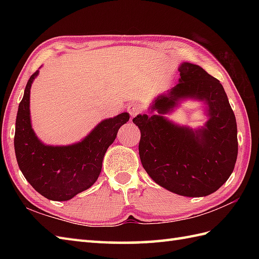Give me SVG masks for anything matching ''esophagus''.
<instances>
[{"mask_svg": "<svg viewBox=\"0 0 259 259\" xmlns=\"http://www.w3.org/2000/svg\"><path fill=\"white\" fill-rule=\"evenodd\" d=\"M140 111H141V108L139 104H137V103L130 104V106L128 107V112L131 114V118H135L137 114H139Z\"/></svg>", "mask_w": 259, "mask_h": 259, "instance_id": "obj_1", "label": "esophagus"}]
</instances>
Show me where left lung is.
Wrapping results in <instances>:
<instances>
[{
  "label": "left lung",
  "mask_w": 259,
  "mask_h": 259,
  "mask_svg": "<svg viewBox=\"0 0 259 259\" xmlns=\"http://www.w3.org/2000/svg\"><path fill=\"white\" fill-rule=\"evenodd\" d=\"M178 71V83L153 99L151 115L138 114L133 120L141 133L139 156L147 174L162 188L180 196L205 197L221 188L235 168L237 123L216 78L189 62L181 63ZM186 100L206 106L208 119L199 128L165 117Z\"/></svg>",
  "instance_id": "obj_1"
}]
</instances>
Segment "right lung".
<instances>
[{"label": "right lung", "instance_id": "obj_1", "mask_svg": "<svg viewBox=\"0 0 259 259\" xmlns=\"http://www.w3.org/2000/svg\"><path fill=\"white\" fill-rule=\"evenodd\" d=\"M38 70L31 75L19 104L14 149L19 168L38 194L54 201H67L89 189L101 172L103 157L120 126L129 121L122 112L104 119L81 141L68 146L46 145L32 128L30 91Z\"/></svg>", "mask_w": 259, "mask_h": 259}]
</instances>
